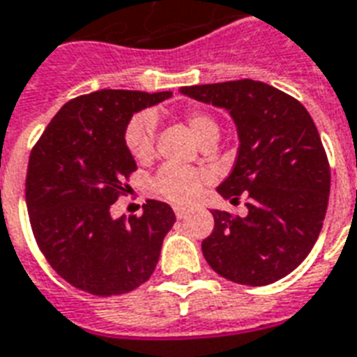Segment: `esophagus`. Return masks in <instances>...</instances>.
Listing matches in <instances>:
<instances>
[{
    "label": "esophagus",
    "instance_id": "esophagus-1",
    "mask_svg": "<svg viewBox=\"0 0 357 357\" xmlns=\"http://www.w3.org/2000/svg\"><path fill=\"white\" fill-rule=\"evenodd\" d=\"M175 214L176 218H186V216H190V208H184V207H175Z\"/></svg>",
    "mask_w": 357,
    "mask_h": 357
}]
</instances>
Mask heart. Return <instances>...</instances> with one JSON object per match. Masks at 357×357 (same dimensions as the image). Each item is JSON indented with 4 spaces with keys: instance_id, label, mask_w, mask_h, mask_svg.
Returning a JSON list of instances; mask_svg holds the SVG:
<instances>
[{
    "instance_id": "1",
    "label": "heart",
    "mask_w": 357,
    "mask_h": 357,
    "mask_svg": "<svg viewBox=\"0 0 357 357\" xmlns=\"http://www.w3.org/2000/svg\"><path fill=\"white\" fill-rule=\"evenodd\" d=\"M186 124H188L192 135L199 144L205 139L218 135V126L205 112H186ZM154 135H156V122H154V116L150 112H141L137 116L131 118L130 124L126 128L124 139L126 146H128L135 162L146 163L152 160V156H154ZM201 186H203V175L199 171L167 163L160 169V173L152 184V190L162 199L171 201L175 205H186L199 195Z\"/></svg>"
}]
</instances>
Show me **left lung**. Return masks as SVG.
<instances>
[{"instance_id": "1", "label": "left lung", "mask_w": 357, "mask_h": 357, "mask_svg": "<svg viewBox=\"0 0 357 357\" xmlns=\"http://www.w3.org/2000/svg\"><path fill=\"white\" fill-rule=\"evenodd\" d=\"M181 92L231 114L239 152L218 194L246 199V216L213 211L214 229L201 243L220 277L265 286L290 275L321 231L331 171L312 118L288 93L259 80L182 86Z\"/></svg>"}]
</instances>
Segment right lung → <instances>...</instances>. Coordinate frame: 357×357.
I'll return each mask as SVG.
<instances>
[{
  "label": "right lung",
  "mask_w": 357,
  "mask_h": 357,
  "mask_svg": "<svg viewBox=\"0 0 357 357\" xmlns=\"http://www.w3.org/2000/svg\"><path fill=\"white\" fill-rule=\"evenodd\" d=\"M171 92L99 90L67 101L29 154L26 205L36 241L63 280L92 296L135 290L154 273L175 224L167 203L149 199L141 216L112 218L111 205L137 169L126 128Z\"/></svg>",
  "instance_id": "obj_1"
}]
</instances>
